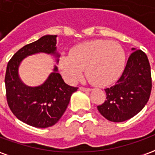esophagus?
<instances>
[{
    "mask_svg": "<svg viewBox=\"0 0 155 155\" xmlns=\"http://www.w3.org/2000/svg\"><path fill=\"white\" fill-rule=\"evenodd\" d=\"M80 90L82 91H91V89H90V88H85V87H83V86L80 87Z\"/></svg>",
    "mask_w": 155,
    "mask_h": 155,
    "instance_id": "1",
    "label": "esophagus"
}]
</instances>
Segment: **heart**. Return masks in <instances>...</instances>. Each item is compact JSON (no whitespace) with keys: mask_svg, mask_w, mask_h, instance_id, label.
<instances>
[{"mask_svg":"<svg viewBox=\"0 0 155 155\" xmlns=\"http://www.w3.org/2000/svg\"><path fill=\"white\" fill-rule=\"evenodd\" d=\"M125 53L120 44L105 40L85 41L71 49L59 61L61 73L71 82L80 80L85 70L94 85L106 86L116 81L124 67Z\"/></svg>","mask_w":155,"mask_h":155,"instance_id":"heart-1","label":"heart"}]
</instances>
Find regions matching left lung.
Here are the masks:
<instances>
[{
    "label": "left lung",
    "mask_w": 155,
    "mask_h": 155,
    "mask_svg": "<svg viewBox=\"0 0 155 155\" xmlns=\"http://www.w3.org/2000/svg\"><path fill=\"white\" fill-rule=\"evenodd\" d=\"M151 89L152 78L148 57L141 50L134 51L115 84L104 89L106 101L98 105V110L110 121H125L142 110L150 99Z\"/></svg>",
    "instance_id": "obj_1"
}]
</instances>
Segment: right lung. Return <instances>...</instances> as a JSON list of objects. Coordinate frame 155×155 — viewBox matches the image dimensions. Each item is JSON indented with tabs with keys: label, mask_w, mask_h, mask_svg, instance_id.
<instances>
[{
	"label": "right lung",
	"mask_w": 155,
	"mask_h": 155,
	"mask_svg": "<svg viewBox=\"0 0 155 155\" xmlns=\"http://www.w3.org/2000/svg\"><path fill=\"white\" fill-rule=\"evenodd\" d=\"M55 45L56 35H50L25 45L9 61L5 71V94L10 110L21 121L36 128H47L57 123L71 94L78 89L64 83L56 66L44 84L37 87L26 86L20 80L18 67L24 58L39 52L55 54Z\"/></svg>",
	"instance_id": "right-lung-1"
}]
</instances>
